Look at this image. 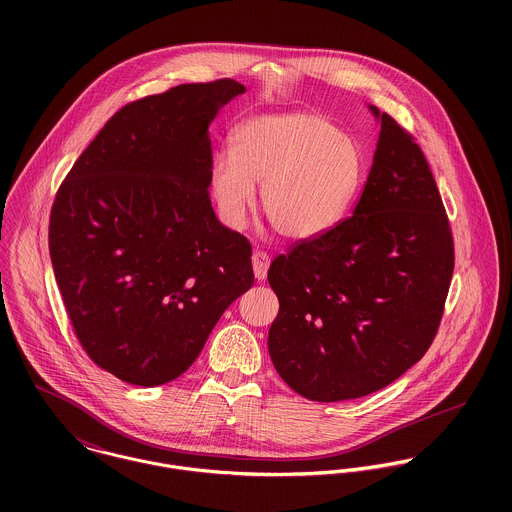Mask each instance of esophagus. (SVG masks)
Returning a JSON list of instances; mask_svg holds the SVG:
<instances>
[{
  "mask_svg": "<svg viewBox=\"0 0 512 512\" xmlns=\"http://www.w3.org/2000/svg\"><path fill=\"white\" fill-rule=\"evenodd\" d=\"M252 268H254V276H256L258 282L266 280L268 268H270V256L266 252H262V250H256L252 254Z\"/></svg>",
  "mask_w": 512,
  "mask_h": 512,
  "instance_id": "1",
  "label": "esophagus"
}]
</instances>
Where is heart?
I'll return each instance as SVG.
<instances>
[{
  "instance_id": "b5f03b06",
  "label": "heart",
  "mask_w": 512,
  "mask_h": 512,
  "mask_svg": "<svg viewBox=\"0 0 512 512\" xmlns=\"http://www.w3.org/2000/svg\"><path fill=\"white\" fill-rule=\"evenodd\" d=\"M363 177L359 144L329 118L295 110L244 120L232 149L217 151L209 189L228 228H242L260 185V209L284 238L309 240L331 230Z\"/></svg>"
}]
</instances>
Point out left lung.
<instances>
[{
	"mask_svg": "<svg viewBox=\"0 0 512 512\" xmlns=\"http://www.w3.org/2000/svg\"><path fill=\"white\" fill-rule=\"evenodd\" d=\"M380 124L351 219L278 256L268 282L280 311L268 351L307 400L376 392L430 349L453 274V240L430 165L414 138Z\"/></svg>",
	"mask_w": 512,
	"mask_h": 512,
	"instance_id": "left-lung-1",
	"label": "left lung"
}]
</instances>
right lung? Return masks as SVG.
I'll return each mask as SVG.
<instances>
[{"label": "right lung", "mask_w": 512, "mask_h": 512, "mask_svg": "<svg viewBox=\"0 0 512 512\" xmlns=\"http://www.w3.org/2000/svg\"><path fill=\"white\" fill-rule=\"evenodd\" d=\"M244 92L224 78L124 106L57 193L49 252L74 333L124 382L181 376L254 284L250 242L209 199V128Z\"/></svg>", "instance_id": "right-lung-1"}]
</instances>
